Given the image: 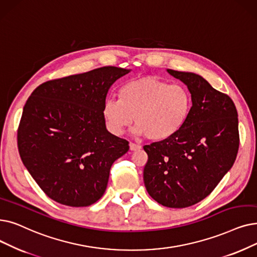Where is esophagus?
<instances>
[{"mask_svg": "<svg viewBox=\"0 0 257 257\" xmlns=\"http://www.w3.org/2000/svg\"><path fill=\"white\" fill-rule=\"evenodd\" d=\"M129 148H130L131 151H137V150L141 149V146H140V145H138V144L130 143V144H129Z\"/></svg>", "mask_w": 257, "mask_h": 257, "instance_id": "1", "label": "esophagus"}]
</instances>
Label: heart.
<instances>
[{
  "instance_id": "b5f03b06",
  "label": "heart",
  "mask_w": 257,
  "mask_h": 257,
  "mask_svg": "<svg viewBox=\"0 0 257 257\" xmlns=\"http://www.w3.org/2000/svg\"><path fill=\"white\" fill-rule=\"evenodd\" d=\"M191 108L192 96L184 85L144 76L121 85L118 99L107 98L102 115L107 129L115 136H120L135 118V135L164 141L184 127Z\"/></svg>"
}]
</instances>
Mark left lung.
Returning <instances> with one entry per match:
<instances>
[{"mask_svg":"<svg viewBox=\"0 0 257 257\" xmlns=\"http://www.w3.org/2000/svg\"><path fill=\"white\" fill-rule=\"evenodd\" d=\"M192 96V108L176 135L144 146V183L149 195L168 208H186L207 197L235 162L237 111L232 99L203 76L167 69Z\"/></svg>","mask_w":257,"mask_h":257,"instance_id":"8db88e82","label":"left lung"}]
</instances>
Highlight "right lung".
Masks as SVG:
<instances>
[{"mask_svg":"<svg viewBox=\"0 0 257 257\" xmlns=\"http://www.w3.org/2000/svg\"><path fill=\"white\" fill-rule=\"evenodd\" d=\"M130 69L106 66L48 81L24 106L18 148L28 172L48 197L87 207L106 190L112 164L128 142L107 130L102 115L108 90Z\"/></svg>","mask_w":257,"mask_h":257,"instance_id":"right-lung-1","label":"right lung"}]
</instances>
